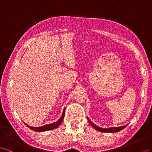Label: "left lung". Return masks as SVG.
<instances>
[{"label":"left lung","mask_w":152,"mask_h":152,"mask_svg":"<svg viewBox=\"0 0 152 152\" xmlns=\"http://www.w3.org/2000/svg\"><path fill=\"white\" fill-rule=\"evenodd\" d=\"M87 119H88V123H90V124L93 128H94L95 129L97 130L98 131L102 132H107V133H113V132H119L121 130H122L123 129H124V128L127 126V124H126V125L119 126V127H112V128H100V127L98 126L97 125H96L94 123H93L89 119V118H87Z\"/></svg>","instance_id":"8db88e82"}]
</instances>
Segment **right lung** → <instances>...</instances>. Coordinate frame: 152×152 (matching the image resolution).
Wrapping results in <instances>:
<instances>
[{
  "mask_svg": "<svg viewBox=\"0 0 152 152\" xmlns=\"http://www.w3.org/2000/svg\"><path fill=\"white\" fill-rule=\"evenodd\" d=\"M64 115H65V108L64 109L63 113H62V115L61 116V118L58 119L56 122L53 123L51 124H46V125L40 126V127H33V126H30L28 124H27L26 123H24L30 129H31L35 132H45V131H48L50 130H53L54 128H57L58 126L60 125V124L61 122L63 121V119L64 118Z\"/></svg>",
  "mask_w": 152,
  "mask_h": 152,
  "instance_id": "obj_1",
  "label": "right lung"
}]
</instances>
